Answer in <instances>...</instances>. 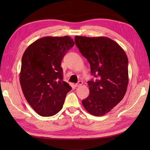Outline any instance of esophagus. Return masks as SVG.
<instances>
[{"label":"esophagus","mask_w":150,"mask_h":150,"mask_svg":"<svg viewBox=\"0 0 150 150\" xmlns=\"http://www.w3.org/2000/svg\"><path fill=\"white\" fill-rule=\"evenodd\" d=\"M82 84H83V82H82V81H79L77 84H75V86L76 87L81 86V85H82Z\"/></svg>","instance_id":"34e87169"}]
</instances>
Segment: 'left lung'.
I'll use <instances>...</instances> for the list:
<instances>
[{"mask_svg":"<svg viewBox=\"0 0 150 150\" xmlns=\"http://www.w3.org/2000/svg\"><path fill=\"white\" fill-rule=\"evenodd\" d=\"M81 53L90 64L95 80L88 81L89 96L82 100L88 113L103 116L122 100L128 84V59L124 50L110 38L75 36Z\"/></svg>","mask_w":150,"mask_h":150,"instance_id":"obj_1","label":"left lung"}]
</instances>
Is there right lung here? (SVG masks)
Masks as SVG:
<instances>
[{
    "label": "right lung",
    "instance_id": "1",
    "mask_svg": "<svg viewBox=\"0 0 150 150\" xmlns=\"http://www.w3.org/2000/svg\"><path fill=\"white\" fill-rule=\"evenodd\" d=\"M68 36L44 37L27 47L22 58L20 83L28 103L42 117L62 108L71 87L63 81L60 66L66 52L74 46Z\"/></svg>",
    "mask_w": 150,
    "mask_h": 150
}]
</instances>
